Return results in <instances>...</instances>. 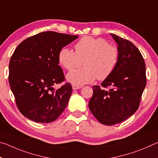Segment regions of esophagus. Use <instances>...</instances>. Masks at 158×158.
Listing matches in <instances>:
<instances>
[{"instance_id":"esophagus-1","label":"esophagus","mask_w":158,"mask_h":158,"mask_svg":"<svg viewBox=\"0 0 158 158\" xmlns=\"http://www.w3.org/2000/svg\"><path fill=\"white\" fill-rule=\"evenodd\" d=\"M81 86H77V85H73V90H78L79 89H81Z\"/></svg>"}]
</instances>
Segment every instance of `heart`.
Instances as JSON below:
<instances>
[{
    "label": "heart",
    "instance_id": "1",
    "mask_svg": "<svg viewBox=\"0 0 158 158\" xmlns=\"http://www.w3.org/2000/svg\"><path fill=\"white\" fill-rule=\"evenodd\" d=\"M75 52L68 47L61 48L58 55L60 65L66 69H73L79 60L81 69H73L67 74V80L77 86L89 84L98 78L103 80L114 71L118 62L119 51L101 37L84 36L74 44Z\"/></svg>",
    "mask_w": 158,
    "mask_h": 158
}]
</instances>
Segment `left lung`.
Instances as JSON below:
<instances>
[{
  "mask_svg": "<svg viewBox=\"0 0 158 158\" xmlns=\"http://www.w3.org/2000/svg\"><path fill=\"white\" fill-rule=\"evenodd\" d=\"M111 35L118 44L119 59L114 71L101 84L110 89L94 85L89 104L98 121L106 125L119 123L135 114L146 85V65L139 50L127 40Z\"/></svg>",
  "mask_w": 158,
  "mask_h": 158,
  "instance_id": "1",
  "label": "left lung"
}]
</instances>
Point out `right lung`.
I'll list each match as a JSON object with an SVG mask.
<instances>
[{
  "mask_svg": "<svg viewBox=\"0 0 158 158\" xmlns=\"http://www.w3.org/2000/svg\"><path fill=\"white\" fill-rule=\"evenodd\" d=\"M78 36L53 31L42 32L21 42L9 64V83L19 110L37 123H49L63 113L73 92L65 81L58 55L61 48Z\"/></svg>",
  "mask_w": 158,
  "mask_h": 158,
  "instance_id": "add662e5",
  "label": "right lung"
}]
</instances>
